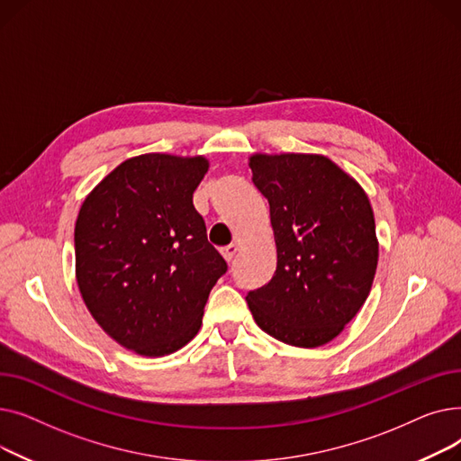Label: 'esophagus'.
<instances>
[{"label":"esophagus","instance_id":"esophagus-1","mask_svg":"<svg viewBox=\"0 0 461 461\" xmlns=\"http://www.w3.org/2000/svg\"><path fill=\"white\" fill-rule=\"evenodd\" d=\"M221 252H222L224 259H226L228 263H231V261H233V258H235V256H237V252H239V247H237V245H230V247L222 249Z\"/></svg>","mask_w":461,"mask_h":461}]
</instances>
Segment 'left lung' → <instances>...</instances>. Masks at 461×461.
<instances>
[{"label": "left lung", "mask_w": 461, "mask_h": 461, "mask_svg": "<svg viewBox=\"0 0 461 461\" xmlns=\"http://www.w3.org/2000/svg\"><path fill=\"white\" fill-rule=\"evenodd\" d=\"M249 166L276 245L275 276L247 295L254 321L287 346H325L374 284L379 240L368 194L318 153H254Z\"/></svg>", "instance_id": "left-lung-1"}]
</instances>
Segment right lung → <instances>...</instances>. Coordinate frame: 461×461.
<instances>
[{
	"mask_svg": "<svg viewBox=\"0 0 461 461\" xmlns=\"http://www.w3.org/2000/svg\"><path fill=\"white\" fill-rule=\"evenodd\" d=\"M207 169L203 155H138L113 167L80 207L82 299L99 327L136 355L164 357L186 346L228 271L192 203Z\"/></svg>",
	"mask_w": 461,
	"mask_h": 461,
	"instance_id": "obj_1",
	"label": "right lung"
}]
</instances>
